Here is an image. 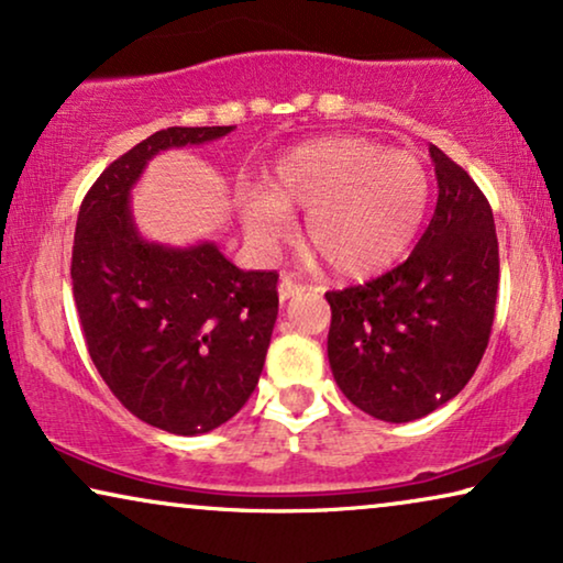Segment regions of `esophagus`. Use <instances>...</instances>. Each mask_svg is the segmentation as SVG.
<instances>
[{
    "mask_svg": "<svg viewBox=\"0 0 563 563\" xmlns=\"http://www.w3.org/2000/svg\"><path fill=\"white\" fill-rule=\"evenodd\" d=\"M305 289H307V284L299 282L297 276H291V274H284L282 276V282H279V297L282 299H291V297L302 295Z\"/></svg>",
    "mask_w": 563,
    "mask_h": 563,
    "instance_id": "esophagus-1",
    "label": "esophagus"
}]
</instances>
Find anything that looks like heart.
I'll list each match as a JSON object with an SVG mask.
<instances>
[{
	"instance_id": "1",
	"label": "heart",
	"mask_w": 563,
	"mask_h": 563,
	"mask_svg": "<svg viewBox=\"0 0 563 563\" xmlns=\"http://www.w3.org/2000/svg\"><path fill=\"white\" fill-rule=\"evenodd\" d=\"M430 174L418 156L366 137L297 145L276 161L268 189L243 197L241 218L258 245H274L307 212V241L341 276H372L395 264L418 235Z\"/></svg>"
}]
</instances>
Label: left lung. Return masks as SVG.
<instances>
[{"label":"left lung","mask_w":563,"mask_h":563,"mask_svg":"<svg viewBox=\"0 0 563 563\" xmlns=\"http://www.w3.org/2000/svg\"><path fill=\"white\" fill-rule=\"evenodd\" d=\"M438 202L410 258L328 291V358L358 410L410 422L466 387L487 351L499 284L492 207L464 168L430 145Z\"/></svg>","instance_id":"left-lung-1"}]
</instances>
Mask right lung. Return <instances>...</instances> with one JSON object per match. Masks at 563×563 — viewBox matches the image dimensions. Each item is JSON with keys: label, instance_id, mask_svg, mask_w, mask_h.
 I'll use <instances>...</instances> for the list:
<instances>
[{"label": "right lung", "instance_id": "right-lung-1", "mask_svg": "<svg viewBox=\"0 0 563 563\" xmlns=\"http://www.w3.org/2000/svg\"><path fill=\"white\" fill-rule=\"evenodd\" d=\"M166 128L99 174L76 220L71 279L84 341L112 395L174 435L210 433L256 389L279 312L276 272H243L212 241H145L130 189L153 156L228 135Z\"/></svg>", "mask_w": 563, "mask_h": 563}]
</instances>
